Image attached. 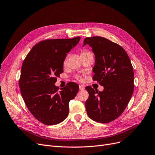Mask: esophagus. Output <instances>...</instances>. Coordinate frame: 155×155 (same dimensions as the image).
Instances as JSON below:
<instances>
[{"label": "esophagus", "mask_w": 155, "mask_h": 155, "mask_svg": "<svg viewBox=\"0 0 155 155\" xmlns=\"http://www.w3.org/2000/svg\"><path fill=\"white\" fill-rule=\"evenodd\" d=\"M79 89L81 91H84L85 89V87L83 86V85H79Z\"/></svg>", "instance_id": "1"}]
</instances>
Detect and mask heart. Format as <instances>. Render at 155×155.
Segmentation results:
<instances>
[{
  "label": "heart",
  "instance_id": "b5f03b06",
  "mask_svg": "<svg viewBox=\"0 0 155 155\" xmlns=\"http://www.w3.org/2000/svg\"><path fill=\"white\" fill-rule=\"evenodd\" d=\"M89 54H91L90 51H82L81 52V57L84 56V55H87ZM64 63H65V62H64ZM77 78L78 80H81V77L80 76H77Z\"/></svg>",
  "mask_w": 155,
  "mask_h": 155
}]
</instances>
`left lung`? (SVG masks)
<instances>
[{
    "instance_id": "8db88e82",
    "label": "left lung",
    "mask_w": 155,
    "mask_h": 155,
    "mask_svg": "<svg viewBox=\"0 0 155 155\" xmlns=\"http://www.w3.org/2000/svg\"><path fill=\"white\" fill-rule=\"evenodd\" d=\"M95 55L93 81L104 86L103 91L91 86L85 89L88 116L93 121L108 123L121 115L131 98L134 88V73L129 57L121 46L103 37L86 38Z\"/></svg>"
}]
</instances>
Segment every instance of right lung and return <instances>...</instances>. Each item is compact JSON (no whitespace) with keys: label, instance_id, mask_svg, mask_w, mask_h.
Returning <instances> with one entry per match:
<instances>
[{"label":"right lung","instance_id":"obj_1","mask_svg":"<svg viewBox=\"0 0 155 155\" xmlns=\"http://www.w3.org/2000/svg\"><path fill=\"white\" fill-rule=\"evenodd\" d=\"M81 37L46 39L32 48L23 62L19 86L25 104L32 115L47 125L60 123L68 117L69 102L79 87L68 83L61 89L55 85L63 72V62Z\"/></svg>","mask_w":155,"mask_h":155}]
</instances>
